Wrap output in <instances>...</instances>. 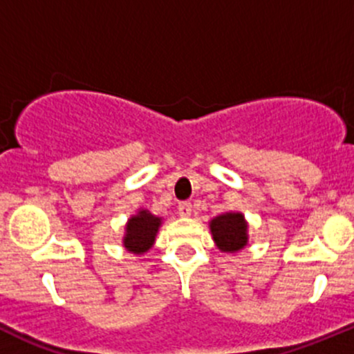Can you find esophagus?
Instances as JSON below:
<instances>
[{
    "mask_svg": "<svg viewBox=\"0 0 354 354\" xmlns=\"http://www.w3.org/2000/svg\"><path fill=\"white\" fill-rule=\"evenodd\" d=\"M177 209H178V213H180V216H189L192 211V204L189 201H182V203H178Z\"/></svg>",
    "mask_w": 354,
    "mask_h": 354,
    "instance_id": "esophagus-1",
    "label": "esophagus"
}]
</instances>
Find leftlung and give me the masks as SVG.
Wrapping results in <instances>:
<instances>
[{
    "instance_id": "1",
    "label": "left lung",
    "mask_w": 354,
    "mask_h": 354,
    "mask_svg": "<svg viewBox=\"0 0 354 354\" xmlns=\"http://www.w3.org/2000/svg\"><path fill=\"white\" fill-rule=\"evenodd\" d=\"M214 243L221 252H239L249 242L247 221L242 213H223L209 221Z\"/></svg>"
}]
</instances>
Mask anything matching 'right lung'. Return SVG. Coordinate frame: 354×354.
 Here are the masks:
<instances>
[{
    "instance_id": "add662e5",
    "label": "right lung",
    "mask_w": 354,
    "mask_h": 354,
    "mask_svg": "<svg viewBox=\"0 0 354 354\" xmlns=\"http://www.w3.org/2000/svg\"><path fill=\"white\" fill-rule=\"evenodd\" d=\"M160 225H162V218L155 216L148 209H140L127 220L122 245L133 254L148 252L155 243Z\"/></svg>"
}]
</instances>
